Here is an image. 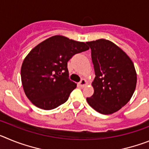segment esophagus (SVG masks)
I'll return each mask as SVG.
<instances>
[{
	"label": "esophagus",
	"mask_w": 149,
	"mask_h": 149,
	"mask_svg": "<svg viewBox=\"0 0 149 149\" xmlns=\"http://www.w3.org/2000/svg\"><path fill=\"white\" fill-rule=\"evenodd\" d=\"M87 84H88L87 81H86V80H85V79H82L81 82L78 83V86H80V87L83 88V87H84L85 86H86Z\"/></svg>",
	"instance_id": "1"
}]
</instances>
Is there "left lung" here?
Here are the masks:
<instances>
[{"mask_svg":"<svg viewBox=\"0 0 149 149\" xmlns=\"http://www.w3.org/2000/svg\"><path fill=\"white\" fill-rule=\"evenodd\" d=\"M91 48L95 77L94 93L86 98L95 110L104 115L114 113L131 100L136 86L134 63L119 46L107 39L86 42Z\"/></svg>","mask_w":149,"mask_h":149,"instance_id":"8db88e82","label":"left lung"}]
</instances>
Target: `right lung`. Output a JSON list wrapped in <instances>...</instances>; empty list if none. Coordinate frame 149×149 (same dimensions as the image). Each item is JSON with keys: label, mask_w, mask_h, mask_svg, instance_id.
Segmentation results:
<instances>
[{"label": "right lung", "mask_w": 149, "mask_h": 149, "mask_svg": "<svg viewBox=\"0 0 149 149\" xmlns=\"http://www.w3.org/2000/svg\"><path fill=\"white\" fill-rule=\"evenodd\" d=\"M85 42L53 36L34 47L24 60L21 78L24 92L36 107L49 110L68 100L77 84L68 79L67 63L89 49Z\"/></svg>", "instance_id": "right-lung-1"}]
</instances>
